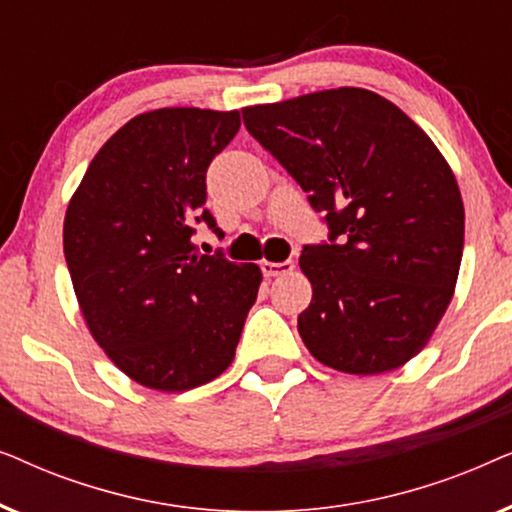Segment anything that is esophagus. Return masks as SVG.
<instances>
[{
	"label": "esophagus",
	"mask_w": 512,
	"mask_h": 512,
	"mask_svg": "<svg viewBox=\"0 0 512 512\" xmlns=\"http://www.w3.org/2000/svg\"><path fill=\"white\" fill-rule=\"evenodd\" d=\"M261 270H263V275L268 277V279L282 277V275H289V272H293V261H282V263L263 261L261 263Z\"/></svg>",
	"instance_id": "esophagus-1"
}]
</instances>
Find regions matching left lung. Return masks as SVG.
<instances>
[{
    "label": "left lung",
    "mask_w": 512,
    "mask_h": 512,
    "mask_svg": "<svg viewBox=\"0 0 512 512\" xmlns=\"http://www.w3.org/2000/svg\"><path fill=\"white\" fill-rule=\"evenodd\" d=\"M242 118L328 223V242L300 254L312 284L298 317L305 347L349 375L401 368L443 319L464 254V202L443 153L363 88L256 104Z\"/></svg>",
    "instance_id": "left-lung-1"
}]
</instances>
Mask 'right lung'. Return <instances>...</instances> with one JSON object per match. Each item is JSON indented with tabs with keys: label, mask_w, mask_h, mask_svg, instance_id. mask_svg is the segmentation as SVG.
<instances>
[{
	"label": "right lung",
	"mask_w": 512,
	"mask_h": 512,
	"mask_svg": "<svg viewBox=\"0 0 512 512\" xmlns=\"http://www.w3.org/2000/svg\"><path fill=\"white\" fill-rule=\"evenodd\" d=\"M240 111L167 107L130 118L88 165L65 214V258L86 326L130 380L188 391L235 359L261 268L200 254L207 167Z\"/></svg>",
	"instance_id": "1"
}]
</instances>
